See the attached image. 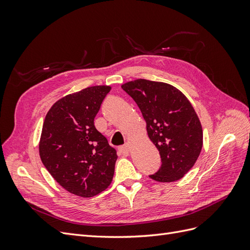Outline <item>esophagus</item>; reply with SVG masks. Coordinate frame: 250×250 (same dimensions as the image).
Masks as SVG:
<instances>
[{"instance_id":"34e87169","label":"esophagus","mask_w":250,"mask_h":250,"mask_svg":"<svg viewBox=\"0 0 250 250\" xmlns=\"http://www.w3.org/2000/svg\"><path fill=\"white\" fill-rule=\"evenodd\" d=\"M119 152L123 155H127L128 153H129V146L126 144V145H124V146L119 147Z\"/></svg>"}]
</instances>
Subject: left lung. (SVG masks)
Segmentation results:
<instances>
[{
	"label": "left lung",
	"instance_id": "left-lung-1",
	"mask_svg": "<svg viewBox=\"0 0 250 250\" xmlns=\"http://www.w3.org/2000/svg\"><path fill=\"white\" fill-rule=\"evenodd\" d=\"M122 88L145 119L147 132L160 151L162 165L150 177L171 183L184 177L197 161L202 148V128L187 97L167 83L138 79Z\"/></svg>",
	"mask_w": 250,
	"mask_h": 250
}]
</instances>
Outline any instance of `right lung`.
<instances>
[{
	"mask_svg": "<svg viewBox=\"0 0 250 250\" xmlns=\"http://www.w3.org/2000/svg\"><path fill=\"white\" fill-rule=\"evenodd\" d=\"M110 86L97 85L67 95L48 111L40 155L44 167L66 191L93 197L110 185L117 151L96 129L94 119Z\"/></svg>",
	"mask_w": 250,
	"mask_h": 250,
	"instance_id": "add662e5",
	"label": "right lung"
}]
</instances>
